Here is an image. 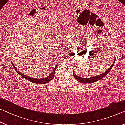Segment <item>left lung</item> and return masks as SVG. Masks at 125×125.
Segmentation results:
<instances>
[{
    "instance_id": "left-lung-1",
    "label": "left lung",
    "mask_w": 125,
    "mask_h": 125,
    "mask_svg": "<svg viewBox=\"0 0 125 125\" xmlns=\"http://www.w3.org/2000/svg\"><path fill=\"white\" fill-rule=\"evenodd\" d=\"M115 61L116 60H115V61L113 63V64H112L111 66L109 67L108 70L106 71L105 72H104V73H103L102 74H99V75L93 76V77H90V78H83V77H79V76L76 75V73H74V72L73 71V77L75 78V79L76 80L80 82V83H94V82H96L98 80H100V79H102V78L104 77V76L106 75V74L108 73V72L111 70V68H112L113 64H114V63H115Z\"/></svg>"
}]
</instances>
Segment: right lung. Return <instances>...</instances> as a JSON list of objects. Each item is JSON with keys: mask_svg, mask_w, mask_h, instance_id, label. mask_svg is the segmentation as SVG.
I'll list each match as a JSON object with an SVG mask.
<instances>
[{"mask_svg": "<svg viewBox=\"0 0 125 125\" xmlns=\"http://www.w3.org/2000/svg\"><path fill=\"white\" fill-rule=\"evenodd\" d=\"M12 64L13 67H14V70L16 71V72H17L18 74H20V75L22 76V77H23L25 78V79H27V80L32 82V83H38V84H44V83H49V81H51L53 79L54 76L55 71V70H56V67L57 66V65H56V66L55 67V68H54V70H53V72H52L49 76H47V77L42 78V79H35V78L30 77H29V76L25 75V74H24L23 73H22L21 72H20L19 71L17 70V69L16 68V67H14V65L13 64V63L12 62Z\"/></svg>", "mask_w": 125, "mask_h": 125, "instance_id": "1", "label": "right lung"}]
</instances>
